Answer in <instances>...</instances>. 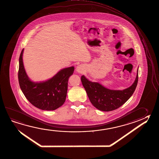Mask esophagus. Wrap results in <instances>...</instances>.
I'll return each instance as SVG.
<instances>
[{"instance_id": "obj_1", "label": "esophagus", "mask_w": 159, "mask_h": 159, "mask_svg": "<svg viewBox=\"0 0 159 159\" xmlns=\"http://www.w3.org/2000/svg\"><path fill=\"white\" fill-rule=\"evenodd\" d=\"M76 71L79 73H82L83 72L84 70V66L83 65H78L76 68Z\"/></svg>"}]
</instances>
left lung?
<instances>
[{
    "instance_id": "1",
    "label": "left lung",
    "mask_w": 159,
    "mask_h": 159,
    "mask_svg": "<svg viewBox=\"0 0 159 159\" xmlns=\"http://www.w3.org/2000/svg\"><path fill=\"white\" fill-rule=\"evenodd\" d=\"M138 75L139 69L134 83L122 90L108 89L99 83L89 80L84 75L81 76V80L94 107L102 111H109L120 108L134 94L138 83Z\"/></svg>"
}]
</instances>
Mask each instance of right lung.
Listing matches in <instances>:
<instances>
[{"mask_svg":"<svg viewBox=\"0 0 159 159\" xmlns=\"http://www.w3.org/2000/svg\"><path fill=\"white\" fill-rule=\"evenodd\" d=\"M23 51L19 59L18 81L25 98L33 106L42 110L53 111L62 106L66 97L69 78L73 75L74 67L62 69L48 80L34 82L30 79L25 69Z\"/></svg>","mask_w":159,"mask_h":159,"instance_id":"right-lung-1","label":"right lung"}]
</instances>
